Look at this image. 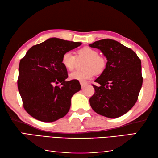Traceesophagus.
I'll return each mask as SVG.
<instances>
[{"label":"esophagus","mask_w":158,"mask_h":158,"mask_svg":"<svg viewBox=\"0 0 158 158\" xmlns=\"http://www.w3.org/2000/svg\"><path fill=\"white\" fill-rule=\"evenodd\" d=\"M80 84H81L82 88H84L88 85L86 83H84V82H81V83H80Z\"/></svg>","instance_id":"esophagus-1"}]
</instances>
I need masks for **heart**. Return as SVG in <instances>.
Instances as JSON below:
<instances>
[{"instance_id": "obj_1", "label": "heart", "mask_w": 158, "mask_h": 158, "mask_svg": "<svg viewBox=\"0 0 158 158\" xmlns=\"http://www.w3.org/2000/svg\"><path fill=\"white\" fill-rule=\"evenodd\" d=\"M85 59L82 64L84 70L76 71L70 74V78L79 81H85L91 79L94 74H101L105 71L107 61L104 57L99 55L97 50L85 46L77 51L76 56L70 52H65L61 57V64L68 71H73L77 60Z\"/></svg>"}]
</instances>
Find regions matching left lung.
<instances>
[{
  "instance_id": "1",
  "label": "left lung",
  "mask_w": 158,
  "mask_h": 158,
  "mask_svg": "<svg viewBox=\"0 0 158 158\" xmlns=\"http://www.w3.org/2000/svg\"><path fill=\"white\" fill-rule=\"evenodd\" d=\"M101 50L107 59L105 71L93 84L94 93L90 104L94 112L109 118L127 113L135 104L143 78L141 60L131 48L113 39H105L90 44Z\"/></svg>"
}]
</instances>
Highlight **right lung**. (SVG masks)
<instances>
[{"label":"right lung","instance_id":"right-lung-1","mask_svg":"<svg viewBox=\"0 0 158 158\" xmlns=\"http://www.w3.org/2000/svg\"><path fill=\"white\" fill-rule=\"evenodd\" d=\"M81 45L51 38L34 45L21 59L18 89L24 109L34 118L52 122L68 113L71 97L81 87L77 80L65 81L68 72L61 64V57Z\"/></svg>","mask_w":158,"mask_h":158}]
</instances>
